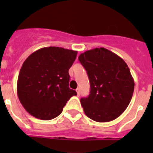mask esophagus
Segmentation results:
<instances>
[{"label": "esophagus", "mask_w": 153, "mask_h": 153, "mask_svg": "<svg viewBox=\"0 0 153 153\" xmlns=\"http://www.w3.org/2000/svg\"><path fill=\"white\" fill-rule=\"evenodd\" d=\"M76 92H77V95L79 96V95H80V89H79V88L76 89Z\"/></svg>", "instance_id": "obj_1"}]
</instances>
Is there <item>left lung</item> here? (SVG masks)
I'll use <instances>...</instances> for the list:
<instances>
[{
	"mask_svg": "<svg viewBox=\"0 0 153 153\" xmlns=\"http://www.w3.org/2000/svg\"><path fill=\"white\" fill-rule=\"evenodd\" d=\"M78 60L87 72L90 94L81 99L87 117L108 122L119 117L130 103L134 79L126 62L104 47L81 53Z\"/></svg>",
	"mask_w": 153,
	"mask_h": 153,
	"instance_id": "obj_1",
	"label": "left lung"
}]
</instances>
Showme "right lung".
<instances>
[{"label":"right lung","instance_id":"add662e5","mask_svg":"<svg viewBox=\"0 0 153 153\" xmlns=\"http://www.w3.org/2000/svg\"><path fill=\"white\" fill-rule=\"evenodd\" d=\"M77 53L62 47H44L25 60L18 75L17 93L30 115L44 121L53 119L77 95L69 87V69Z\"/></svg>","mask_w":153,"mask_h":153}]
</instances>
